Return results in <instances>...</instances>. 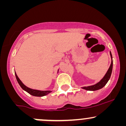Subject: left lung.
I'll use <instances>...</instances> for the list:
<instances>
[{"instance_id":"1","label":"left lung","mask_w":126,"mask_h":126,"mask_svg":"<svg viewBox=\"0 0 126 126\" xmlns=\"http://www.w3.org/2000/svg\"><path fill=\"white\" fill-rule=\"evenodd\" d=\"M110 54L111 59V63L109 69L107 72V73H105V76H104L103 78L100 80L99 82H98V83H96V84L91 85V86H85V87H82V89H85L86 91H95L99 90V89H101L107 84L108 80H109L110 78L111 77V73H112V64H113V62H112V54H111V51H110Z\"/></svg>"}]
</instances>
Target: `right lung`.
<instances>
[{
    "mask_svg": "<svg viewBox=\"0 0 126 126\" xmlns=\"http://www.w3.org/2000/svg\"><path fill=\"white\" fill-rule=\"evenodd\" d=\"M59 72V70L57 71V73ZM15 76L16 78V80L18 81L19 85H20V86L22 88L23 90H24L26 92H28V94H30V95H32V96H46V95H48V94H50V92H51V91H40V90H37V89H31V88H30L28 87H27V86H25L24 83L22 82V81L19 79V78H18V76H17L16 73V72H15Z\"/></svg>",
    "mask_w": 126,
    "mask_h": 126,
    "instance_id": "add662e5",
    "label": "right lung"
}]
</instances>
